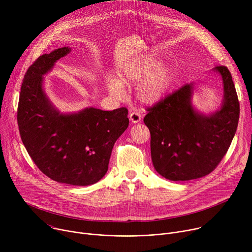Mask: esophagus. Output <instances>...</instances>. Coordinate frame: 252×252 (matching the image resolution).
<instances>
[{
	"mask_svg": "<svg viewBox=\"0 0 252 252\" xmlns=\"http://www.w3.org/2000/svg\"><path fill=\"white\" fill-rule=\"evenodd\" d=\"M129 121L132 123V124H137L141 121V116L137 113H131L129 115Z\"/></svg>",
	"mask_w": 252,
	"mask_h": 252,
	"instance_id": "34e87169",
	"label": "esophagus"
}]
</instances>
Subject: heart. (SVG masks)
Masks as SVG:
<instances>
[{"instance_id":"heart-1","label":"heart","mask_w":252,"mask_h":252,"mask_svg":"<svg viewBox=\"0 0 252 252\" xmlns=\"http://www.w3.org/2000/svg\"><path fill=\"white\" fill-rule=\"evenodd\" d=\"M175 69L169 63L155 55L139 56L123 63L117 71V79L109 77L106 86L109 92L117 96L126 95L125 87L135 86L134 94L143 104L153 105L159 102L169 92L174 81Z\"/></svg>"}]
</instances>
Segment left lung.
I'll return each mask as SVG.
<instances>
[{
	"instance_id": "8db88e82",
	"label": "left lung",
	"mask_w": 252,
	"mask_h": 252,
	"mask_svg": "<svg viewBox=\"0 0 252 252\" xmlns=\"http://www.w3.org/2000/svg\"><path fill=\"white\" fill-rule=\"evenodd\" d=\"M223 99L219 110L203 114L192 103L194 83L187 84L153 107L143 119L151 131V155L156 170L174 182L210 173L229 149L239 119V102L226 66H215Z\"/></svg>"
}]
</instances>
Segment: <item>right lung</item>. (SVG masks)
<instances>
[{
	"mask_svg": "<svg viewBox=\"0 0 252 252\" xmlns=\"http://www.w3.org/2000/svg\"><path fill=\"white\" fill-rule=\"evenodd\" d=\"M70 51L60 48L29 67L17 117L22 141L39 169L55 182L87 187L106 173L115 142L128 126L127 110L90 106L62 113L57 109L45 93L44 77Z\"/></svg>",
	"mask_w": 252,
	"mask_h": 252,
	"instance_id": "right-lung-1",
	"label": "right lung"
}]
</instances>
